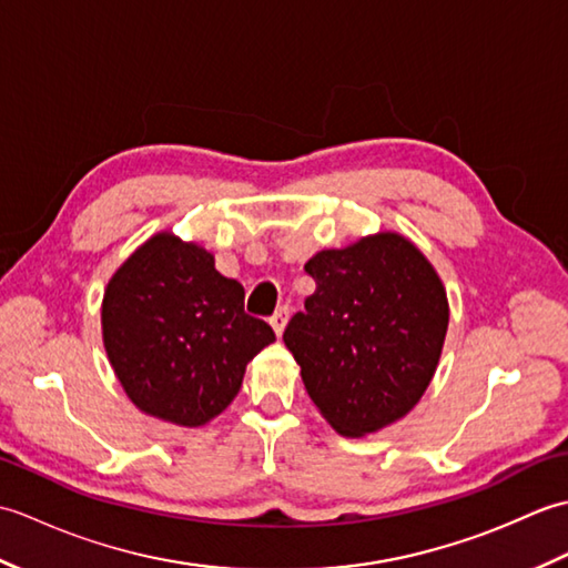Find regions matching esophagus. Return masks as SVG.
<instances>
[{"mask_svg":"<svg viewBox=\"0 0 568 568\" xmlns=\"http://www.w3.org/2000/svg\"><path fill=\"white\" fill-rule=\"evenodd\" d=\"M287 317H291V307L287 305H283V307H277L275 310V315L271 317V327H273V332L281 336L283 334V329H285V324H287Z\"/></svg>","mask_w":568,"mask_h":568,"instance_id":"34e87169","label":"esophagus"}]
</instances>
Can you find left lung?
Returning a JSON list of instances; mask_svg holds the SVG:
<instances>
[{
	"mask_svg": "<svg viewBox=\"0 0 568 568\" xmlns=\"http://www.w3.org/2000/svg\"><path fill=\"white\" fill-rule=\"evenodd\" d=\"M315 293L283 342L305 390L344 437H366L413 409L437 371L449 303L413 241L381 232L305 263Z\"/></svg>",
	"mask_w": 568,
	"mask_h": 568,
	"instance_id": "left-lung-1",
	"label": "left lung"
}]
</instances>
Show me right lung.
<instances>
[{"label":"right lung","mask_w":568,"mask_h":568,"mask_svg":"<svg viewBox=\"0 0 568 568\" xmlns=\"http://www.w3.org/2000/svg\"><path fill=\"white\" fill-rule=\"evenodd\" d=\"M102 339L129 400L180 427L207 425L234 400L246 364L275 342L244 312V287L171 232L151 236L104 287Z\"/></svg>","instance_id":"obj_1"}]
</instances>
